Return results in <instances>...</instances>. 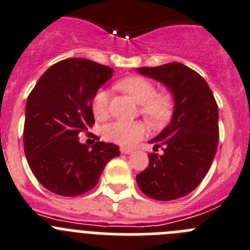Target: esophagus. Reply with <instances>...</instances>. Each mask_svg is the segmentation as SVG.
Listing matches in <instances>:
<instances>
[{
	"mask_svg": "<svg viewBox=\"0 0 250 250\" xmlns=\"http://www.w3.org/2000/svg\"><path fill=\"white\" fill-rule=\"evenodd\" d=\"M133 151V149H129V148H121V153L122 154H130Z\"/></svg>",
	"mask_w": 250,
	"mask_h": 250,
	"instance_id": "esophagus-1",
	"label": "esophagus"
}]
</instances>
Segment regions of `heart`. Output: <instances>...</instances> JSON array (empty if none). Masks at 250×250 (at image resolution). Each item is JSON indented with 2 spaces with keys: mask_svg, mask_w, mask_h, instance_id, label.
Listing matches in <instances>:
<instances>
[{
  "mask_svg": "<svg viewBox=\"0 0 250 250\" xmlns=\"http://www.w3.org/2000/svg\"><path fill=\"white\" fill-rule=\"evenodd\" d=\"M117 87L129 95L137 104H141V113L148 122L159 125L171 117L174 99L169 92H157L151 81L142 76H129L117 83ZM91 111L95 118L104 121L109 113V97L106 90H99L91 101ZM146 133V127L141 121L125 122L114 121L102 128L104 139L123 146H132L138 143Z\"/></svg>",
  "mask_w": 250,
  "mask_h": 250,
  "instance_id": "1",
  "label": "heart"
}]
</instances>
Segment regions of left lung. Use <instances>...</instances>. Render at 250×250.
<instances>
[{"instance_id":"1","label":"left lung","mask_w":250,"mask_h":250,"mask_svg":"<svg viewBox=\"0 0 250 250\" xmlns=\"http://www.w3.org/2000/svg\"><path fill=\"white\" fill-rule=\"evenodd\" d=\"M137 71L164 83L174 96L172 120L149 143L163 146V155L150 153L149 165L137 175L139 188L159 201L184 197L200 185L218 146V106L211 88L195 70L181 62Z\"/></svg>"}]
</instances>
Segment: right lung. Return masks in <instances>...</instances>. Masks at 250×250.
Listing matches in <instances>:
<instances>
[{
	"label": "right lung",
	"instance_id": "obj_1",
	"mask_svg": "<svg viewBox=\"0 0 250 250\" xmlns=\"http://www.w3.org/2000/svg\"><path fill=\"white\" fill-rule=\"evenodd\" d=\"M113 70L70 58L51 65L25 104L23 144L37 180L60 196H79L96 186L107 163L120 155L113 143H80L79 134L95 123L91 101ZM100 139V138H99Z\"/></svg>",
	"mask_w": 250,
	"mask_h": 250
}]
</instances>
